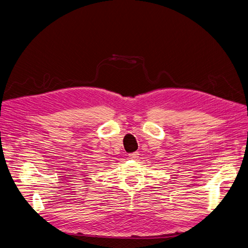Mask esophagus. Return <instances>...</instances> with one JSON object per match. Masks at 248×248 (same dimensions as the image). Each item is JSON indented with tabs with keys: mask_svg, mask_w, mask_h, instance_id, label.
I'll return each mask as SVG.
<instances>
[{
	"mask_svg": "<svg viewBox=\"0 0 248 248\" xmlns=\"http://www.w3.org/2000/svg\"><path fill=\"white\" fill-rule=\"evenodd\" d=\"M128 157H130L131 159H138L139 158V153L138 152L131 153V154H128Z\"/></svg>",
	"mask_w": 248,
	"mask_h": 248,
	"instance_id": "1",
	"label": "esophagus"
}]
</instances>
